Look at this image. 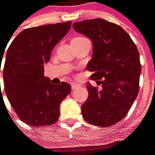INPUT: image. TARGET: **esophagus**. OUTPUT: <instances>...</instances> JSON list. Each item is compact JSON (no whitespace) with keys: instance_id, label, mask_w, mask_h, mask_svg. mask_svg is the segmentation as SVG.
Masks as SVG:
<instances>
[{"instance_id":"esophagus-1","label":"esophagus","mask_w":155,"mask_h":155,"mask_svg":"<svg viewBox=\"0 0 155 155\" xmlns=\"http://www.w3.org/2000/svg\"><path fill=\"white\" fill-rule=\"evenodd\" d=\"M71 85L72 89H76L81 86V85H80V84H77V83H71Z\"/></svg>"}]
</instances>
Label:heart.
Listing matches in <instances>:
<instances>
[{
	"label": "heart",
	"mask_w": 155,
	"mask_h": 155,
	"mask_svg": "<svg viewBox=\"0 0 155 155\" xmlns=\"http://www.w3.org/2000/svg\"><path fill=\"white\" fill-rule=\"evenodd\" d=\"M82 38L81 37H80V38Z\"/></svg>",
	"instance_id": "obj_1"
}]
</instances>
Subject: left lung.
<instances>
[{"mask_svg": "<svg viewBox=\"0 0 155 155\" xmlns=\"http://www.w3.org/2000/svg\"><path fill=\"white\" fill-rule=\"evenodd\" d=\"M73 28L93 43L87 70L90 79L102 84L98 90L87 82L89 96L81 106L84 119L98 127H109L125 117L139 93L141 72L138 49L121 26L104 19H85Z\"/></svg>", "mask_w": 155, "mask_h": 155, "instance_id": "obj_1", "label": "left lung"}]
</instances>
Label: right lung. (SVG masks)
<instances>
[{"label": "right lung", "mask_w": 155, "mask_h": 155, "mask_svg": "<svg viewBox=\"0 0 155 155\" xmlns=\"http://www.w3.org/2000/svg\"><path fill=\"white\" fill-rule=\"evenodd\" d=\"M71 27L68 21L26 28L7 50L3 69L5 94L20 120L31 127L57 122L61 103L71 93L69 84H53L44 76V65L50 61L51 51Z\"/></svg>", "instance_id": "right-lung-1"}]
</instances>
